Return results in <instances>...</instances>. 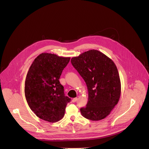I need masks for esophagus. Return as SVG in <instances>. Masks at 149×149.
<instances>
[{"label": "esophagus", "instance_id": "esophagus-1", "mask_svg": "<svg viewBox=\"0 0 149 149\" xmlns=\"http://www.w3.org/2000/svg\"><path fill=\"white\" fill-rule=\"evenodd\" d=\"M77 99H77V97L73 98V99H72V102H73V103H75V102H76L77 100Z\"/></svg>", "mask_w": 149, "mask_h": 149}]
</instances>
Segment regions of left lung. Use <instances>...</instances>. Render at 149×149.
I'll return each mask as SVG.
<instances>
[{"instance_id":"left-lung-1","label":"left lung","mask_w":149,"mask_h":149,"mask_svg":"<svg viewBox=\"0 0 149 149\" xmlns=\"http://www.w3.org/2000/svg\"><path fill=\"white\" fill-rule=\"evenodd\" d=\"M71 63L84 80L88 101L81 113L88 119L97 121L109 115L120 99L121 83L113 61L97 50H90L73 57Z\"/></svg>"}]
</instances>
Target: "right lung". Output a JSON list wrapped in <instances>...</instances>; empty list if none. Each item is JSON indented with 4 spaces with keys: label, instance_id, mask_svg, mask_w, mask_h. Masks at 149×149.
<instances>
[{
    "label": "right lung",
    "instance_id": "1",
    "mask_svg": "<svg viewBox=\"0 0 149 149\" xmlns=\"http://www.w3.org/2000/svg\"><path fill=\"white\" fill-rule=\"evenodd\" d=\"M54 54L43 53L33 61L27 72L24 87L29 106L40 119L54 123L64 117L70 99L65 96L59 79L70 61Z\"/></svg>",
    "mask_w": 149,
    "mask_h": 149
}]
</instances>
